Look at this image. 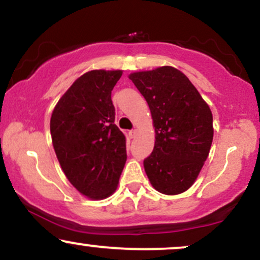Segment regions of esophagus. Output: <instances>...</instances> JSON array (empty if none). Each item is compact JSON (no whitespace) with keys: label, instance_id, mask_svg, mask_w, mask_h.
I'll list each match as a JSON object with an SVG mask.
<instances>
[{"label":"esophagus","instance_id":"1","mask_svg":"<svg viewBox=\"0 0 260 260\" xmlns=\"http://www.w3.org/2000/svg\"><path fill=\"white\" fill-rule=\"evenodd\" d=\"M137 134H138V131H137V129H133V131H131V132H129V137H131V138H136V137H137Z\"/></svg>","mask_w":260,"mask_h":260}]
</instances>
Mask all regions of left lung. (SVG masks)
<instances>
[{
    "instance_id": "left-lung-1",
    "label": "left lung",
    "mask_w": 260,
    "mask_h": 260,
    "mask_svg": "<svg viewBox=\"0 0 260 260\" xmlns=\"http://www.w3.org/2000/svg\"><path fill=\"white\" fill-rule=\"evenodd\" d=\"M128 78L147 100L155 129L145 174L157 192L181 194L193 186L208 159L214 137L210 107L186 74L171 66Z\"/></svg>"
}]
</instances>
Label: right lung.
Wrapping results in <instances>:
<instances>
[{
    "instance_id": "add662e5",
    "label": "right lung",
    "mask_w": 260,
    "mask_h": 260,
    "mask_svg": "<svg viewBox=\"0 0 260 260\" xmlns=\"http://www.w3.org/2000/svg\"><path fill=\"white\" fill-rule=\"evenodd\" d=\"M121 70H92L74 80L53 109L50 131L62 171L86 198L117 189L127 160L126 136L115 124L111 91Z\"/></svg>"
}]
</instances>
